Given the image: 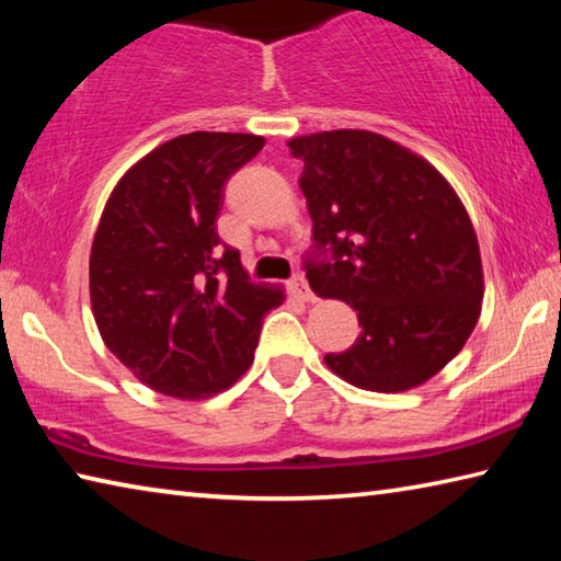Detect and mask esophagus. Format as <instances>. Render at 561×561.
Here are the masks:
<instances>
[{
    "mask_svg": "<svg viewBox=\"0 0 561 561\" xmlns=\"http://www.w3.org/2000/svg\"><path fill=\"white\" fill-rule=\"evenodd\" d=\"M291 291L304 301H314V294H311L309 282H307V277H304V274H297V277L291 279Z\"/></svg>",
    "mask_w": 561,
    "mask_h": 561,
    "instance_id": "obj_1",
    "label": "esophagus"
}]
</instances>
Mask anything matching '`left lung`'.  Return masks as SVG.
I'll return each mask as SVG.
<instances>
[{"instance_id": "obj_1", "label": "left lung", "mask_w": 561, "mask_h": 561, "mask_svg": "<svg viewBox=\"0 0 561 561\" xmlns=\"http://www.w3.org/2000/svg\"><path fill=\"white\" fill-rule=\"evenodd\" d=\"M314 222L307 279L358 311L356 344L327 354L346 383L376 393L423 386L460 354L480 319L482 260L470 215L428 160L371 130L287 140Z\"/></svg>"}]
</instances>
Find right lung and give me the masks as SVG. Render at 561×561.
Instances as JSON below:
<instances>
[{
	"label": "right lung",
	"mask_w": 561,
	"mask_h": 561,
	"mask_svg": "<svg viewBox=\"0 0 561 561\" xmlns=\"http://www.w3.org/2000/svg\"><path fill=\"white\" fill-rule=\"evenodd\" d=\"M252 133L195 130L165 140L111 190L89 260L103 344L153 391L201 401L254 360L262 317L284 301L254 284L217 234L222 185L262 150Z\"/></svg>",
	"instance_id": "1"
}]
</instances>
